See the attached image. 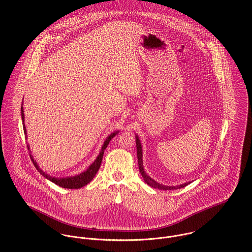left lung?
I'll return each instance as SVG.
<instances>
[{
	"label": "left lung",
	"instance_id": "obj_1",
	"mask_svg": "<svg viewBox=\"0 0 252 252\" xmlns=\"http://www.w3.org/2000/svg\"><path fill=\"white\" fill-rule=\"evenodd\" d=\"M136 149H137V158H138V168H139V171H140V174L144 180V182L154 188V189H163V190H171V189H182V188H185L187 187L188 185L190 184L189 183H186V184H183V185H180V186H177V187H167V186H163V185H160L158 184L157 182H155L154 180H152L149 176L146 175V173L144 172V169H143V161H142V149H141V144H140V141H139V138L136 136Z\"/></svg>",
	"mask_w": 252,
	"mask_h": 252
}]
</instances>
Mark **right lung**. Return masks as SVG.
<instances>
[{"label": "right lung", "instance_id": "add662e5", "mask_svg": "<svg viewBox=\"0 0 252 252\" xmlns=\"http://www.w3.org/2000/svg\"><path fill=\"white\" fill-rule=\"evenodd\" d=\"M21 118H22V123H23V131H24V133H25V135H26V129H25V126H24V116H23V109H22V107H21ZM116 134H117V132H114V133H112V134L106 139V141L104 142V145H103V147H102V149H101L100 154L98 155L97 159L89 166V168H88L85 172H83V173H81L80 175L75 176V177L64 178V179H56V178L50 177L49 175L45 174L41 169H39L37 163L34 161V159H32V157H31V155H30L31 161L33 162V164H34L35 168L37 169V171H38L42 176H44L46 179H48L49 181L53 182L54 184L58 185L59 187H62V188H63V189H80V188L86 186L88 183H90V182L93 180V178L95 177V175L97 174V172H98V170H99V168H100V166H101V163H102L104 151H105V149L107 148V146H108L110 140H111ZM27 147H28V145H27ZM28 149H29V147H28Z\"/></svg>", "mask_w": 252, "mask_h": 252}]
</instances>
